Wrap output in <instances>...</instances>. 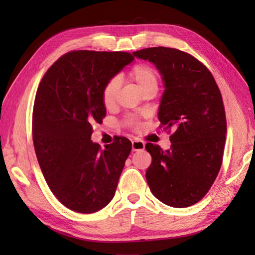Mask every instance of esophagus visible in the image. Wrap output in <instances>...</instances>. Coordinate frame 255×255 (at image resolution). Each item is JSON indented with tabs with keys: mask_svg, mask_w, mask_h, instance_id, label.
Masks as SVG:
<instances>
[{
	"mask_svg": "<svg viewBox=\"0 0 255 255\" xmlns=\"http://www.w3.org/2000/svg\"><path fill=\"white\" fill-rule=\"evenodd\" d=\"M144 142L139 140V139H135L132 141V150L133 151H142L144 149Z\"/></svg>",
	"mask_w": 255,
	"mask_h": 255,
	"instance_id": "34e87169",
	"label": "esophagus"
}]
</instances>
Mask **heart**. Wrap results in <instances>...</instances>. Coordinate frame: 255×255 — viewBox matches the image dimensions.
Masks as SVG:
<instances>
[{"label":"heart","mask_w":255,"mask_h":255,"mask_svg":"<svg viewBox=\"0 0 255 255\" xmlns=\"http://www.w3.org/2000/svg\"><path fill=\"white\" fill-rule=\"evenodd\" d=\"M128 76L130 80L136 83L138 88H139L142 94L151 89H157V73L155 71V69L148 64H136L129 70ZM119 88L120 81L118 78H112L105 83L101 92V99L103 105L107 110L114 109L116 104H117ZM126 123L128 127L133 128H136L138 127L137 121L133 118H128L126 120Z\"/></svg>","instance_id":"1"}]
</instances>
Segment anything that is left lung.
Wrapping results in <instances>:
<instances>
[{
    "mask_svg": "<svg viewBox=\"0 0 255 255\" xmlns=\"http://www.w3.org/2000/svg\"><path fill=\"white\" fill-rule=\"evenodd\" d=\"M133 54L151 61L163 75L159 128L172 132L170 150L145 144L152 156L146 182L169 206L194 205L210 190L222 164L227 119L218 85L207 67L186 52L155 47Z\"/></svg>",
    "mask_w": 255,
    "mask_h": 255,
    "instance_id": "left-lung-1",
    "label": "left lung"
}]
</instances>
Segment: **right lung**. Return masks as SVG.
<instances>
[{
	"instance_id": "1",
	"label": "right lung",
	"mask_w": 255,
	"mask_h": 255,
	"mask_svg": "<svg viewBox=\"0 0 255 255\" xmlns=\"http://www.w3.org/2000/svg\"><path fill=\"white\" fill-rule=\"evenodd\" d=\"M133 60L128 52L71 51L38 86L32 123L36 156L54 196L69 210L95 213L115 196L132 143L117 137L102 150L90 137L92 125L106 115L105 83Z\"/></svg>"
}]
</instances>
